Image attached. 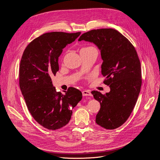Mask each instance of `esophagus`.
Segmentation results:
<instances>
[{"label":"esophagus","instance_id":"obj_1","mask_svg":"<svg viewBox=\"0 0 160 160\" xmlns=\"http://www.w3.org/2000/svg\"><path fill=\"white\" fill-rule=\"evenodd\" d=\"M82 95L83 96H90L91 93L88 90H83L82 91Z\"/></svg>","mask_w":160,"mask_h":160}]
</instances>
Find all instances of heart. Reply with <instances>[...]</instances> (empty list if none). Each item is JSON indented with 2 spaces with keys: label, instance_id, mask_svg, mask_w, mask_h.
<instances>
[{
  "label": "heart",
  "instance_id": "heart-1",
  "mask_svg": "<svg viewBox=\"0 0 160 160\" xmlns=\"http://www.w3.org/2000/svg\"><path fill=\"white\" fill-rule=\"evenodd\" d=\"M85 50H96L94 47L92 46H88V47H86L83 48L81 51H85Z\"/></svg>",
  "mask_w": 160,
  "mask_h": 160
}]
</instances>
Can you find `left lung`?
Wrapping results in <instances>:
<instances>
[{
	"label": "left lung",
	"mask_w": 160,
	"mask_h": 160,
	"mask_svg": "<svg viewBox=\"0 0 160 160\" xmlns=\"http://www.w3.org/2000/svg\"><path fill=\"white\" fill-rule=\"evenodd\" d=\"M94 43L100 50L104 83L109 92H91L101 104L96 122L106 129H115L130 117L140 93L142 79L140 61L133 45L115 29L92 30L82 34L78 41Z\"/></svg>",
	"instance_id": "8db88e82"
}]
</instances>
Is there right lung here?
<instances>
[{
    "instance_id": "1",
    "label": "right lung",
    "mask_w": 160,
    "mask_h": 160,
    "mask_svg": "<svg viewBox=\"0 0 160 160\" xmlns=\"http://www.w3.org/2000/svg\"><path fill=\"white\" fill-rule=\"evenodd\" d=\"M80 32H51L31 42L22 56L19 87L35 120L44 128L57 130L70 122L72 109L82 98L81 91L70 87L65 94L57 92L51 77L59 70L58 59L68 44Z\"/></svg>"
}]
</instances>
